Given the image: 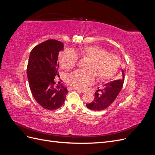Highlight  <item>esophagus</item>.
Listing matches in <instances>:
<instances>
[{
  "instance_id": "1",
  "label": "esophagus",
  "mask_w": 155,
  "mask_h": 155,
  "mask_svg": "<svg viewBox=\"0 0 155 155\" xmlns=\"http://www.w3.org/2000/svg\"><path fill=\"white\" fill-rule=\"evenodd\" d=\"M69 89H70V90L77 91H78V92H82V91H80V90H79V89H78V88H74V87H69Z\"/></svg>"
}]
</instances>
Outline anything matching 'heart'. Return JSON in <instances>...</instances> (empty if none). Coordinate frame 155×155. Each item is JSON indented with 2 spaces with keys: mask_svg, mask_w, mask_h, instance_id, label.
I'll list each match as a JSON object with an SVG mask.
<instances>
[{
  "mask_svg": "<svg viewBox=\"0 0 155 155\" xmlns=\"http://www.w3.org/2000/svg\"><path fill=\"white\" fill-rule=\"evenodd\" d=\"M79 54L83 59L88 61L87 72L76 71L67 77V83L71 87L84 89L94 83L96 78L100 82L109 81L118 71L120 59L118 56L109 54L99 46H87L79 49ZM59 63L64 70L72 69L77 63V54L71 50H65L59 55Z\"/></svg>",
  "mask_w": 155,
  "mask_h": 155,
  "instance_id": "b5f03b06",
  "label": "heart"
}]
</instances>
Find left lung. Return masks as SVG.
<instances>
[{
    "instance_id": "left-lung-1",
    "label": "left lung",
    "mask_w": 155,
    "mask_h": 155,
    "mask_svg": "<svg viewBox=\"0 0 155 155\" xmlns=\"http://www.w3.org/2000/svg\"><path fill=\"white\" fill-rule=\"evenodd\" d=\"M125 78L124 70H122V78L103 85L101 89L97 90L94 101L86 106L90 110L100 111L109 107L119 94L122 88Z\"/></svg>"
}]
</instances>
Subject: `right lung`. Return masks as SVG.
Listing matches in <instances>:
<instances>
[{"instance_id": "right-lung-1", "label": "right lung", "mask_w": 155, "mask_h": 155, "mask_svg": "<svg viewBox=\"0 0 155 155\" xmlns=\"http://www.w3.org/2000/svg\"><path fill=\"white\" fill-rule=\"evenodd\" d=\"M63 48L60 41L50 39L35 46L30 54L27 76L31 92L36 101L47 110L61 107L68 92L63 85L54 86L58 75V55Z\"/></svg>"}]
</instances>
